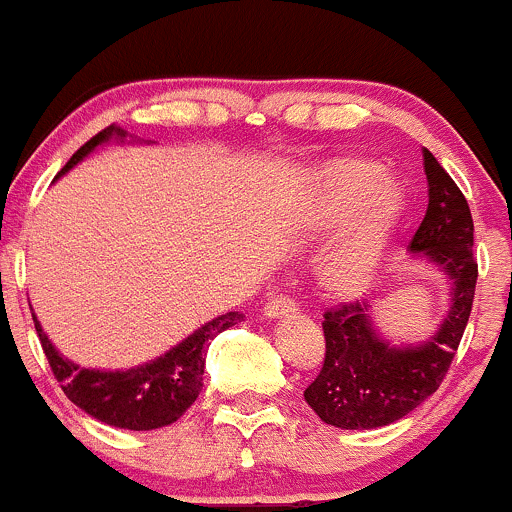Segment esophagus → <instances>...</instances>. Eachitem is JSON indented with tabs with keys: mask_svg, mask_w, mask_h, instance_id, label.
Instances as JSON below:
<instances>
[{
	"mask_svg": "<svg viewBox=\"0 0 512 512\" xmlns=\"http://www.w3.org/2000/svg\"><path fill=\"white\" fill-rule=\"evenodd\" d=\"M295 312H297V302L292 300V297H285V295L273 297V300L263 307V317L266 319H283V317H290V314H295Z\"/></svg>",
	"mask_w": 512,
	"mask_h": 512,
	"instance_id": "esophagus-1",
	"label": "esophagus"
}]
</instances>
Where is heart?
Segmentation results:
<instances>
[{
    "label": "heart",
    "instance_id": "heart-1",
    "mask_svg": "<svg viewBox=\"0 0 512 512\" xmlns=\"http://www.w3.org/2000/svg\"><path fill=\"white\" fill-rule=\"evenodd\" d=\"M382 176L380 162L346 157L321 166L309 186V227L333 229L348 222L319 263V285L338 300L370 283L404 212V186Z\"/></svg>",
    "mask_w": 512,
    "mask_h": 512
}]
</instances>
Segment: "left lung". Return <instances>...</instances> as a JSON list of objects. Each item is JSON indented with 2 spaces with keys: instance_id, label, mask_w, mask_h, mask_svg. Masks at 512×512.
Masks as SVG:
<instances>
[{
  "instance_id": "left-lung-1",
  "label": "left lung",
  "mask_w": 512,
  "mask_h": 512,
  "mask_svg": "<svg viewBox=\"0 0 512 512\" xmlns=\"http://www.w3.org/2000/svg\"><path fill=\"white\" fill-rule=\"evenodd\" d=\"M428 210L413 234V258L433 263L450 280V309L438 331L418 343L384 338L370 302H350L324 314L326 358L304 399L329 426L372 430L396 423L440 387L467 329L476 287L474 222L467 198L438 159L423 149Z\"/></svg>"
}]
</instances>
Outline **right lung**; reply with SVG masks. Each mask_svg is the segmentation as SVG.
Returning <instances> with one entry per match:
<instances>
[{
	"label": "right lung",
	"mask_w": 512,
	"mask_h": 512,
	"mask_svg": "<svg viewBox=\"0 0 512 512\" xmlns=\"http://www.w3.org/2000/svg\"><path fill=\"white\" fill-rule=\"evenodd\" d=\"M111 140H128V132L116 128V125L101 130L99 135L91 137L84 147H79L72 154V159L57 174V179L82 162L84 157H89L96 147ZM239 321H244V314H220L145 365L130 367V370H91V367H82L65 358L53 346V341L33 314L40 346H43L45 358L53 367V375L62 384V392L67 394V399L96 421L125 430H154L179 421L203 389L208 343L217 333L239 324Z\"/></svg>",
	"instance_id": "right-lung-1"
}]
</instances>
